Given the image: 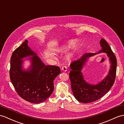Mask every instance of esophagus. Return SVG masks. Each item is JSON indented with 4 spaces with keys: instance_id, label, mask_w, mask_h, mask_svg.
Wrapping results in <instances>:
<instances>
[{
    "instance_id": "1",
    "label": "esophagus",
    "mask_w": 124,
    "mask_h": 124,
    "mask_svg": "<svg viewBox=\"0 0 124 124\" xmlns=\"http://www.w3.org/2000/svg\"><path fill=\"white\" fill-rule=\"evenodd\" d=\"M62 70L63 71H66L67 70V67H66V66H62Z\"/></svg>"
}]
</instances>
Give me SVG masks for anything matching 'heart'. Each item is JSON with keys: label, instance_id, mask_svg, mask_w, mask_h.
<instances>
[{"label": "heart", "instance_id": "obj_1", "mask_svg": "<svg viewBox=\"0 0 124 124\" xmlns=\"http://www.w3.org/2000/svg\"><path fill=\"white\" fill-rule=\"evenodd\" d=\"M69 47H70V46H67L62 47V48H60V49L58 50V52H60V53H63V52H65V51L67 50ZM71 56V54H70V55H69L68 56V58H70Z\"/></svg>", "mask_w": 124, "mask_h": 124}]
</instances>
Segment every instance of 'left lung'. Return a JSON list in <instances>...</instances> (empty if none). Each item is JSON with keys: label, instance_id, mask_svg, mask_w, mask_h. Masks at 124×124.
I'll return each mask as SVG.
<instances>
[{"label": "left lung", "instance_id": "left-lung-1", "mask_svg": "<svg viewBox=\"0 0 124 124\" xmlns=\"http://www.w3.org/2000/svg\"><path fill=\"white\" fill-rule=\"evenodd\" d=\"M100 44L102 49L98 53L101 52L107 53L111 65L108 75L101 82L95 85L87 83L84 80L81 72L88 57L97 53H86L79 59L72 62L70 65L71 70L69 73V78L72 91L77 100L83 103H89L101 98L109 92L115 80L117 68L116 57L105 39L102 38L101 39Z\"/></svg>", "mask_w": 124, "mask_h": 124}]
</instances>
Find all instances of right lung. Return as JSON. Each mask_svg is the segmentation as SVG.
Wrapping results in <instances>:
<instances>
[{"label":"right lung","mask_w":124,"mask_h":124,"mask_svg":"<svg viewBox=\"0 0 124 124\" xmlns=\"http://www.w3.org/2000/svg\"><path fill=\"white\" fill-rule=\"evenodd\" d=\"M29 55L33 56L31 67L30 70L23 71L21 59ZM60 73L58 66L45 65L28 46L27 40L11 55V81L18 95L27 101L39 104L47 100L54 90V80Z\"/></svg>","instance_id":"right-lung-1"}]
</instances>
